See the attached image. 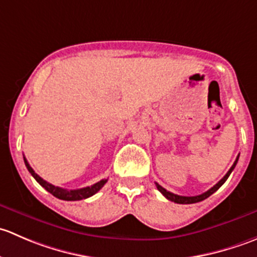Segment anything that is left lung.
<instances>
[{
    "instance_id": "left-lung-1",
    "label": "left lung",
    "mask_w": 257,
    "mask_h": 257,
    "mask_svg": "<svg viewBox=\"0 0 257 257\" xmlns=\"http://www.w3.org/2000/svg\"><path fill=\"white\" fill-rule=\"evenodd\" d=\"M237 160H239V155H237L236 160H235V163H234V164H232V167L230 168L229 172L226 173V175H225V177L222 178L221 180L219 181V183L215 184V185L212 186L211 189H209V190L205 191V193L200 194V195H196V196H181V195H177V194L170 193V191H168L167 189H164V188H163V186H160L158 183H155V185H157L158 190H159L160 193H162L163 195H164L165 198L168 199V200L174 201V203H177V204H194V203H199V201H203V200H205L206 198H209V196L211 195V194H214L215 191H216L217 189H219L220 186H221L222 184H224L225 181L227 180V178L230 177V174H231V172H232V170H234V168L236 167Z\"/></svg>"
}]
</instances>
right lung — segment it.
<instances>
[{
  "instance_id": "right-lung-1",
  "label": "right lung",
  "mask_w": 257,
  "mask_h": 257,
  "mask_svg": "<svg viewBox=\"0 0 257 257\" xmlns=\"http://www.w3.org/2000/svg\"><path fill=\"white\" fill-rule=\"evenodd\" d=\"M23 159H25V164H26V167H27L28 172L31 173V175H32V177L35 178L36 180H37L38 183H40L41 185H42L43 188L48 191V193H51L52 195L56 196V198H58V199H61V200L76 201V200H82V199L89 198V196L94 195L95 193H98V191L103 188V185H104L108 180V179H103V180L98 181V183L93 184V185H90V186H87V188L76 189V190H67V189H62V188H59V186H54V185H52V184L47 183L46 180H43L40 175L36 174L35 170L31 168V165L28 164L27 159H26L25 157H23Z\"/></svg>"
}]
</instances>
